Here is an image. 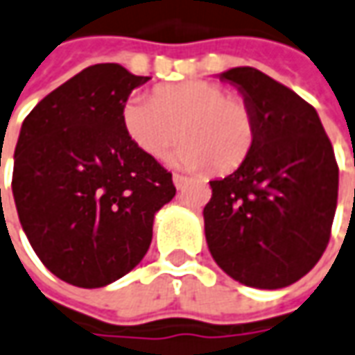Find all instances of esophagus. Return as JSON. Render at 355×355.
I'll list each match as a JSON object with an SVG mask.
<instances>
[{
	"instance_id": "34e87169",
	"label": "esophagus",
	"mask_w": 355,
	"mask_h": 355,
	"mask_svg": "<svg viewBox=\"0 0 355 355\" xmlns=\"http://www.w3.org/2000/svg\"><path fill=\"white\" fill-rule=\"evenodd\" d=\"M173 185H175V189H183V185L187 183V178L185 175H180V173H173Z\"/></svg>"
}]
</instances>
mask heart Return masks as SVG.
<instances>
[{"label": "heart", "instance_id": "obj_1", "mask_svg": "<svg viewBox=\"0 0 355 355\" xmlns=\"http://www.w3.org/2000/svg\"><path fill=\"white\" fill-rule=\"evenodd\" d=\"M125 133L146 156L162 158L182 135L172 164L185 170L230 172L255 143V116L248 102L209 80L156 87L153 98L131 94L121 107Z\"/></svg>", "mask_w": 355, "mask_h": 355}]
</instances>
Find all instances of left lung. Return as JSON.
<instances>
[{
	"label": "left lung",
	"instance_id": "1",
	"mask_svg": "<svg viewBox=\"0 0 355 355\" xmlns=\"http://www.w3.org/2000/svg\"><path fill=\"white\" fill-rule=\"evenodd\" d=\"M220 79L255 116V143L238 170L210 182L202 210L216 265L241 284L278 290L305 276L327 249L338 166L315 107L255 67Z\"/></svg>",
	"mask_w": 355,
	"mask_h": 355
}]
</instances>
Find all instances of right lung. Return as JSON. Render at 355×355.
<instances>
[{
	"label": "right lung",
	"instance_id": "right-lung-1",
	"mask_svg": "<svg viewBox=\"0 0 355 355\" xmlns=\"http://www.w3.org/2000/svg\"><path fill=\"white\" fill-rule=\"evenodd\" d=\"M137 77L98 63L40 100L15 146L13 197L34 253L63 282L102 288L133 270L154 214L175 195L172 173L129 139L121 107Z\"/></svg>",
	"mask_w": 355,
	"mask_h": 355
}]
</instances>
